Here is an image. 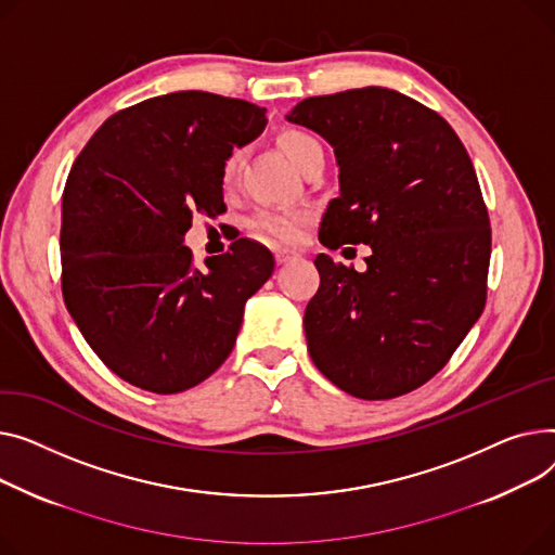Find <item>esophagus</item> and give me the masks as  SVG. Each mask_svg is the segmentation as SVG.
<instances>
[{
    "instance_id": "1",
    "label": "esophagus",
    "mask_w": 555,
    "mask_h": 555,
    "mask_svg": "<svg viewBox=\"0 0 555 555\" xmlns=\"http://www.w3.org/2000/svg\"><path fill=\"white\" fill-rule=\"evenodd\" d=\"M300 253L298 250H291V248H275V262L278 264H284V262H288L291 257H298Z\"/></svg>"
}]
</instances>
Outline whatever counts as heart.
<instances>
[{
  "mask_svg": "<svg viewBox=\"0 0 555 555\" xmlns=\"http://www.w3.org/2000/svg\"><path fill=\"white\" fill-rule=\"evenodd\" d=\"M278 145L300 170H305L313 158L322 156V145L318 143L315 137L305 132V129H293V127L282 129L278 134ZM242 163H244V152L240 147L231 150L223 156L221 170H219V181L223 190L235 188L242 172ZM309 219H311V212L305 208H264L250 219L248 225L257 235H262L271 242H296L305 233Z\"/></svg>",
  "mask_w": 555,
  "mask_h": 555,
  "instance_id": "1",
  "label": "heart"
}]
</instances>
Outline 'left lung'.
<instances>
[{
	"mask_svg": "<svg viewBox=\"0 0 555 555\" xmlns=\"http://www.w3.org/2000/svg\"><path fill=\"white\" fill-rule=\"evenodd\" d=\"M286 120L330 141L340 194L318 240L367 244V271L315 257L311 361L347 395L395 399L428 383L486 305L491 221L473 160L430 107L385 87L313 95Z\"/></svg>",
	"mask_w": 555,
	"mask_h": 555,
	"instance_id": "obj_1",
	"label": "left lung"
}]
</instances>
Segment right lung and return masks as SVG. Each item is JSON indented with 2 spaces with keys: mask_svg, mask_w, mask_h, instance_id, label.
<instances>
[{
  "mask_svg": "<svg viewBox=\"0 0 555 555\" xmlns=\"http://www.w3.org/2000/svg\"><path fill=\"white\" fill-rule=\"evenodd\" d=\"M264 125L267 109L240 98L175 91L116 112L78 154L62 194V298L122 380L185 392L233 351L275 259L242 237L199 271L183 235L192 217L225 212L221 160Z\"/></svg>",
  "mask_w": 555,
  "mask_h": 555,
  "instance_id": "right-lung-1",
  "label": "right lung"
}]
</instances>
